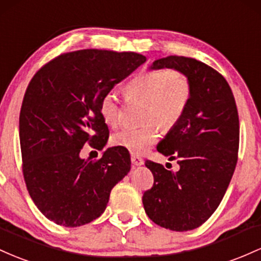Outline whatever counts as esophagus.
<instances>
[{
  "label": "esophagus",
  "mask_w": 261,
  "mask_h": 261,
  "mask_svg": "<svg viewBox=\"0 0 261 261\" xmlns=\"http://www.w3.org/2000/svg\"><path fill=\"white\" fill-rule=\"evenodd\" d=\"M130 160H132V164H133L134 166H140L144 164V160L142 159V158L139 156V155L137 154H132L130 155Z\"/></svg>",
  "instance_id": "1"
}]
</instances>
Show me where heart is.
<instances>
[{"label":"heart","instance_id":"1","mask_svg":"<svg viewBox=\"0 0 261 261\" xmlns=\"http://www.w3.org/2000/svg\"><path fill=\"white\" fill-rule=\"evenodd\" d=\"M128 101H143V119L140 127H124L113 134L112 143L132 154H142L159 138L158 122L164 129H171L185 115L192 96V85L184 72L177 70H143L124 89ZM99 113L110 127H116L121 119V101L116 92L110 91L99 101Z\"/></svg>","mask_w":261,"mask_h":261}]
</instances>
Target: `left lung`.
Masks as SVG:
<instances>
[{
  "mask_svg": "<svg viewBox=\"0 0 261 261\" xmlns=\"http://www.w3.org/2000/svg\"><path fill=\"white\" fill-rule=\"evenodd\" d=\"M175 69L192 85L185 115L156 146L177 160V171L146 160L153 187L143 195L148 217L160 227L186 232L213 215L227 191L238 162L239 117L227 80L194 58L170 55L150 69Z\"/></svg>",
  "mask_w": 261,
  "mask_h": 261,
  "instance_id": "left-lung-1",
  "label": "left lung"
}]
</instances>
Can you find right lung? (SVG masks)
Instances as JSON below:
<instances>
[{
  "mask_svg": "<svg viewBox=\"0 0 261 261\" xmlns=\"http://www.w3.org/2000/svg\"><path fill=\"white\" fill-rule=\"evenodd\" d=\"M145 60L133 51L64 53L29 83L19 113L23 176L38 210L54 223L80 227L98 218L129 172L127 149L108 148L98 160L81 159L80 151L87 143L103 149L110 130L99 101Z\"/></svg>",
  "mask_w": 261,
  "mask_h": 261,
  "instance_id": "obj_1",
  "label": "right lung"
}]
</instances>
